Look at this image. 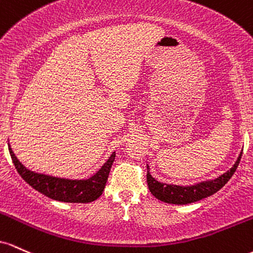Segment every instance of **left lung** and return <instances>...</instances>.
Segmentation results:
<instances>
[{"label":"left lung","instance_id":"obj_1","mask_svg":"<svg viewBox=\"0 0 253 253\" xmlns=\"http://www.w3.org/2000/svg\"><path fill=\"white\" fill-rule=\"evenodd\" d=\"M240 153L237 163L232 167L229 171L223 173L221 177L216 178L211 181H203V183L197 184L192 186H177V185H169V184L159 183L150 175L149 167L147 166V183H148L149 191L152 192L153 196L158 200L163 201L165 203L169 204H189L197 202V201L203 200V198L209 197L214 195L218 190L222 188L223 185L232 178L234 174L235 169H238V165L240 163L241 159Z\"/></svg>","mask_w":253,"mask_h":253}]
</instances>
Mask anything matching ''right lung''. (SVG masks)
Here are the masks:
<instances>
[{
  "instance_id": "right-lung-1",
  "label": "right lung",
  "mask_w": 253,
  "mask_h": 253,
  "mask_svg": "<svg viewBox=\"0 0 253 253\" xmlns=\"http://www.w3.org/2000/svg\"><path fill=\"white\" fill-rule=\"evenodd\" d=\"M9 153L16 171L27 184H30L37 191L42 192V195L47 196L52 200L69 203L93 202L103 194L107 178H109L110 169H111L116 157V154L113 153L109 160L104 164V166L89 179L69 180L30 171L16 159L10 147Z\"/></svg>"
}]
</instances>
